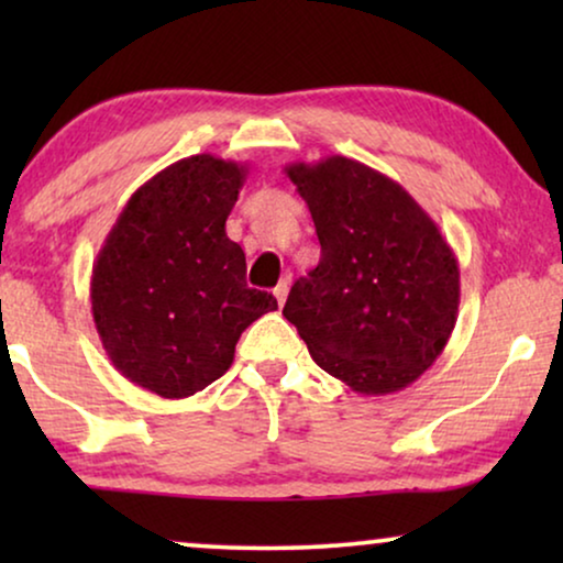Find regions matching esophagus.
<instances>
[{"instance_id":"34e87169","label":"esophagus","mask_w":563,"mask_h":563,"mask_svg":"<svg viewBox=\"0 0 563 563\" xmlns=\"http://www.w3.org/2000/svg\"><path fill=\"white\" fill-rule=\"evenodd\" d=\"M287 295H289V284H287V282H282L279 287L274 289V297H276V302L284 305V299H287Z\"/></svg>"}]
</instances>
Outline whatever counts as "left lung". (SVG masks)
<instances>
[{
  "mask_svg": "<svg viewBox=\"0 0 563 563\" xmlns=\"http://www.w3.org/2000/svg\"><path fill=\"white\" fill-rule=\"evenodd\" d=\"M307 202L320 261L284 318L330 376L366 397L410 387L459 318V261L402 184L345 156L284 166Z\"/></svg>",
  "mask_w": 563,
  "mask_h": 563,
  "instance_id": "left-lung-1",
  "label": "left lung"
}]
</instances>
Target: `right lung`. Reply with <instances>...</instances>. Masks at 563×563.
Listing matches in <instances>:
<instances>
[{
  "instance_id": "1",
  "label": "right lung",
  "mask_w": 563,
  "mask_h": 563,
  "mask_svg": "<svg viewBox=\"0 0 563 563\" xmlns=\"http://www.w3.org/2000/svg\"><path fill=\"white\" fill-rule=\"evenodd\" d=\"M249 164L199 153L151 176L122 207L91 268V314L128 382L184 399L220 379L238 338L276 299L245 284L225 233Z\"/></svg>"
}]
</instances>
